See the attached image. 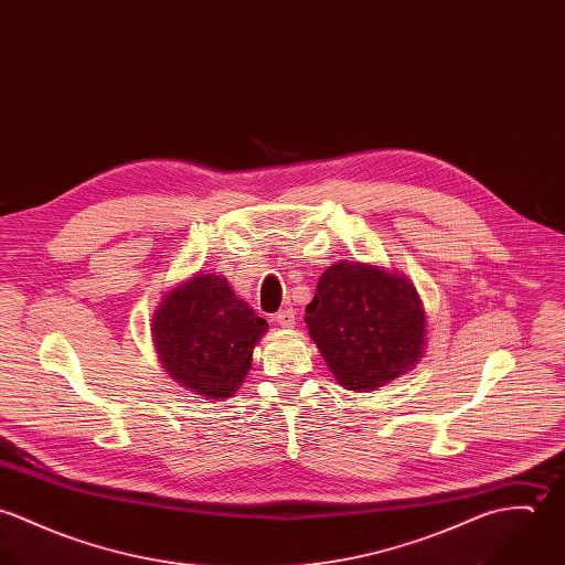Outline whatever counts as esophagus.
<instances>
[{
  "instance_id": "esophagus-1",
  "label": "esophagus",
  "mask_w": 565,
  "mask_h": 565,
  "mask_svg": "<svg viewBox=\"0 0 565 565\" xmlns=\"http://www.w3.org/2000/svg\"><path fill=\"white\" fill-rule=\"evenodd\" d=\"M274 320H276L278 326H282V328H291V326L296 323V316H294V311H291V309H282V311H278V313H276V318H274Z\"/></svg>"
}]
</instances>
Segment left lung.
I'll return each instance as SVG.
<instances>
[{"instance_id": "obj_1", "label": "left lung", "mask_w": 565, "mask_h": 565, "mask_svg": "<svg viewBox=\"0 0 565 565\" xmlns=\"http://www.w3.org/2000/svg\"><path fill=\"white\" fill-rule=\"evenodd\" d=\"M305 322L339 385L350 392H372L422 356L426 318L417 291L404 276L372 265H330Z\"/></svg>"}]
</instances>
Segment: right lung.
Here are the masks:
<instances>
[{
	"instance_id": "right-lung-1",
	"label": "right lung",
	"mask_w": 565,
	"mask_h": 565,
	"mask_svg": "<svg viewBox=\"0 0 565 565\" xmlns=\"http://www.w3.org/2000/svg\"><path fill=\"white\" fill-rule=\"evenodd\" d=\"M265 328L226 278L198 274L164 296L152 334L171 379L200 396L231 398Z\"/></svg>"
}]
</instances>
